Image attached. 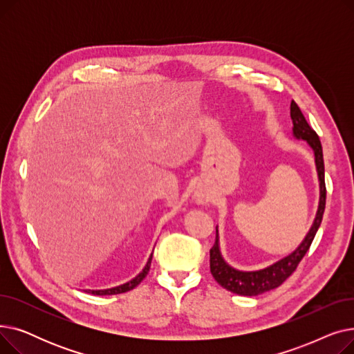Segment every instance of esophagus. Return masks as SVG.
<instances>
[{"instance_id":"obj_1","label":"esophagus","mask_w":354,"mask_h":354,"mask_svg":"<svg viewBox=\"0 0 354 354\" xmlns=\"http://www.w3.org/2000/svg\"><path fill=\"white\" fill-rule=\"evenodd\" d=\"M196 199H198V202H199V203H205V202L208 201V198H207L205 195H198V198H196Z\"/></svg>"}]
</instances>
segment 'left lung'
I'll return each mask as SVG.
<instances>
[{"instance_id": "1", "label": "left lung", "mask_w": 354, "mask_h": 354, "mask_svg": "<svg viewBox=\"0 0 354 354\" xmlns=\"http://www.w3.org/2000/svg\"><path fill=\"white\" fill-rule=\"evenodd\" d=\"M290 115L292 120V135L297 139L306 140L314 151L315 167H317V175L320 182L319 209H317V214H315L314 222L308 234L303 239V243L297 247V250H294L290 255L280 259V261H277L272 266L258 271H239L232 268L224 261V258H222L221 250H219V236H218V228H216L215 244L209 251L211 274L221 287H224L228 291L239 295H250V297L258 295L280 287L295 271V268L299 267L303 257L307 254L315 234H317L323 219L327 192H326V182H324V160H323L322 142L319 139V135L310 127L304 115L301 113L300 107L297 106L294 100L291 102V106H290Z\"/></svg>"}]
</instances>
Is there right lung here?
<instances>
[{
	"label": "right lung",
	"instance_id": "1",
	"mask_svg": "<svg viewBox=\"0 0 354 354\" xmlns=\"http://www.w3.org/2000/svg\"><path fill=\"white\" fill-rule=\"evenodd\" d=\"M151 263H152V254H151V257H149L147 263H146L145 268L142 270V272H139V274L133 278V280H130L129 283L122 284V286H119V287L107 288V290H88L87 292H91V294H95V295H113V294H120V292H126V291L133 290L136 286H139V284L142 283L143 278L147 275L149 268H151Z\"/></svg>",
	"mask_w": 354,
	"mask_h": 354
}]
</instances>
